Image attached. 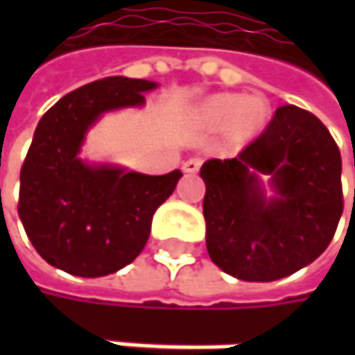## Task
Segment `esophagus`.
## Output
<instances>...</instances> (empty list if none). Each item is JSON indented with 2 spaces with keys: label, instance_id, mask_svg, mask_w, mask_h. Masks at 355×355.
Listing matches in <instances>:
<instances>
[{
  "label": "esophagus",
  "instance_id": "obj_1",
  "mask_svg": "<svg viewBox=\"0 0 355 355\" xmlns=\"http://www.w3.org/2000/svg\"><path fill=\"white\" fill-rule=\"evenodd\" d=\"M201 164H203V160H201V158H197V156H193V158H189V160L182 164V171H184V173H189V175H195V173L201 168Z\"/></svg>",
  "mask_w": 355,
  "mask_h": 355
}]
</instances>
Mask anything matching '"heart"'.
Listing matches in <instances>:
<instances>
[{
  "mask_svg": "<svg viewBox=\"0 0 355 355\" xmlns=\"http://www.w3.org/2000/svg\"><path fill=\"white\" fill-rule=\"evenodd\" d=\"M267 101L263 96H241V94H220L211 98L203 114L211 125H226L234 121L236 129L243 133L254 131L267 116Z\"/></svg>",
  "mask_w": 355,
  "mask_h": 355,
  "instance_id": "1",
  "label": "heart"
}]
</instances>
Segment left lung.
<instances>
[{
  "label": "left lung",
  "instance_id": "8db88e82",
  "mask_svg": "<svg viewBox=\"0 0 355 355\" xmlns=\"http://www.w3.org/2000/svg\"><path fill=\"white\" fill-rule=\"evenodd\" d=\"M201 178L207 252L245 282H275L311 265L343 214L339 148L313 112L294 105L277 108L236 158L207 160Z\"/></svg>",
  "mask_w": 355,
  "mask_h": 355
}]
</instances>
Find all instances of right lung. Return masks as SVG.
<instances>
[{
	"label": "right lung",
	"mask_w": 355,
	"mask_h": 355,
	"mask_svg": "<svg viewBox=\"0 0 355 355\" xmlns=\"http://www.w3.org/2000/svg\"><path fill=\"white\" fill-rule=\"evenodd\" d=\"M158 84L112 76L86 84L38 121L20 171L18 216L36 252L80 277H103L146 247L156 209L173 195L180 171L141 175L80 158L88 129L108 110L144 107Z\"/></svg>",
	"instance_id": "add662e5"
}]
</instances>
